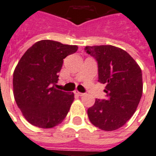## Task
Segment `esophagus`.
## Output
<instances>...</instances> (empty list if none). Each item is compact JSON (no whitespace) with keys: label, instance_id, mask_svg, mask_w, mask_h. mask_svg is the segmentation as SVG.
Returning <instances> with one entry per match:
<instances>
[{"label":"esophagus","instance_id":"1","mask_svg":"<svg viewBox=\"0 0 156 156\" xmlns=\"http://www.w3.org/2000/svg\"><path fill=\"white\" fill-rule=\"evenodd\" d=\"M74 93L76 94H77V95H79V96H83L85 94L84 93H80V92H79L78 90H75L74 91Z\"/></svg>","mask_w":156,"mask_h":156}]
</instances>
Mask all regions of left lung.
<instances>
[{
	"label": "left lung",
	"mask_w": 156,
	"mask_h": 156,
	"mask_svg": "<svg viewBox=\"0 0 156 156\" xmlns=\"http://www.w3.org/2000/svg\"><path fill=\"white\" fill-rule=\"evenodd\" d=\"M98 64V81L105 84L106 99L88 108L91 123L104 131L122 127L136 112L142 95V73L127 51L112 45L87 46Z\"/></svg>",
	"instance_id": "1"
}]
</instances>
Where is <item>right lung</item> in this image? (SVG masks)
Returning a JSON list of instances; mask_svg holds the SVG:
<instances>
[{
  "label": "right lung",
  "mask_w": 156,
  "mask_h": 156,
  "mask_svg": "<svg viewBox=\"0 0 156 156\" xmlns=\"http://www.w3.org/2000/svg\"><path fill=\"white\" fill-rule=\"evenodd\" d=\"M76 45L51 40L35 43L24 53L13 74L14 97L29 123L51 128L66 117L74 94L54 87L63 59L77 51Z\"/></svg>",
  "instance_id": "add662e5"
}]
</instances>
